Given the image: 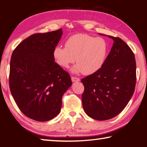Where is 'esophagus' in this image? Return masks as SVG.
<instances>
[{
  "label": "esophagus",
  "mask_w": 147,
  "mask_h": 147,
  "mask_svg": "<svg viewBox=\"0 0 147 147\" xmlns=\"http://www.w3.org/2000/svg\"><path fill=\"white\" fill-rule=\"evenodd\" d=\"M71 80L73 82H76L80 81V78H78V77H76V76H71Z\"/></svg>",
  "instance_id": "34e87169"
}]
</instances>
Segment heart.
Segmentation results:
<instances>
[{
	"label": "heart",
	"instance_id": "heart-1",
	"mask_svg": "<svg viewBox=\"0 0 147 147\" xmlns=\"http://www.w3.org/2000/svg\"><path fill=\"white\" fill-rule=\"evenodd\" d=\"M65 47L57 45L53 50V58L63 68H69L76 60L72 71L89 75L96 73L106 61L108 45L105 39L87 34H75L66 39Z\"/></svg>",
	"mask_w": 147,
	"mask_h": 147
}]
</instances>
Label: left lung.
<instances>
[{"instance_id": "left-lung-1", "label": "left lung", "mask_w": 147, "mask_h": 147, "mask_svg": "<svg viewBox=\"0 0 147 147\" xmlns=\"http://www.w3.org/2000/svg\"><path fill=\"white\" fill-rule=\"evenodd\" d=\"M108 37L114 43L103 66L81 80L84 111L98 121L120 113L132 96L136 83V63L131 49L121 38Z\"/></svg>"}]
</instances>
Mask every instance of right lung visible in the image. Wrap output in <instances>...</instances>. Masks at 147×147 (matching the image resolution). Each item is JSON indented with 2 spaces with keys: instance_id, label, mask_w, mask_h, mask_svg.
Masks as SVG:
<instances>
[{
  "instance_id": "add662e5",
  "label": "right lung",
  "mask_w": 147,
  "mask_h": 147,
  "mask_svg": "<svg viewBox=\"0 0 147 147\" xmlns=\"http://www.w3.org/2000/svg\"><path fill=\"white\" fill-rule=\"evenodd\" d=\"M62 30L31 35L12 53L9 85L20 110L37 121L51 120L59 114L61 98L71 86L69 74L53 58Z\"/></svg>"
}]
</instances>
